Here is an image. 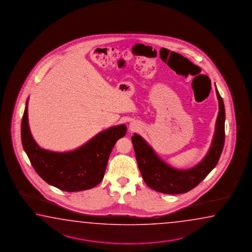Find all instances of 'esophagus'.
<instances>
[{
  "mask_svg": "<svg viewBox=\"0 0 252 252\" xmlns=\"http://www.w3.org/2000/svg\"><path fill=\"white\" fill-rule=\"evenodd\" d=\"M129 128H130L131 130H134V129H136V128H137V125H135L134 124H130V125H129Z\"/></svg>",
  "mask_w": 252,
  "mask_h": 252,
  "instance_id": "1",
  "label": "esophagus"
}]
</instances>
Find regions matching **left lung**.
<instances>
[{
  "label": "left lung",
  "instance_id": "1",
  "mask_svg": "<svg viewBox=\"0 0 252 252\" xmlns=\"http://www.w3.org/2000/svg\"><path fill=\"white\" fill-rule=\"evenodd\" d=\"M219 112L212 144L207 156L194 167L179 170L171 167L158 157L153 148L137 133L131 137L138 168L144 182L158 192L165 194L186 193L201 183L207 174L216 167L222 154L224 144L225 111L221 95L217 89Z\"/></svg>",
  "mask_w": 252,
  "mask_h": 252
}]
</instances>
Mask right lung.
<instances>
[{
    "instance_id": "add662e5",
    "label": "right lung",
    "mask_w": 252,
    "mask_h": 252,
    "mask_svg": "<svg viewBox=\"0 0 252 252\" xmlns=\"http://www.w3.org/2000/svg\"><path fill=\"white\" fill-rule=\"evenodd\" d=\"M28 102L29 98L21 121V141L40 177L50 185L69 192L89 189L101 183L114 145L126 134V125L121 124L103 130L72 151L53 152L40 148L32 137Z\"/></svg>"
}]
</instances>
